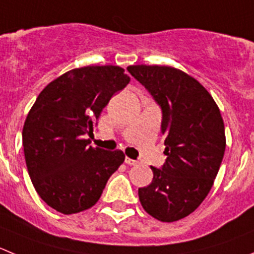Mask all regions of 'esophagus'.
Instances as JSON below:
<instances>
[{
    "instance_id": "1",
    "label": "esophagus",
    "mask_w": 254,
    "mask_h": 254,
    "mask_svg": "<svg viewBox=\"0 0 254 254\" xmlns=\"http://www.w3.org/2000/svg\"><path fill=\"white\" fill-rule=\"evenodd\" d=\"M125 162H126V163H127V165H128V166H136L137 163H138V162H137V161H134V159H132V158H128V157H126Z\"/></svg>"
}]
</instances>
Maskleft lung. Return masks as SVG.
Returning <instances> with one entry per match:
<instances>
[{
	"label": "left lung",
	"mask_w": 254,
	"mask_h": 254,
	"mask_svg": "<svg viewBox=\"0 0 254 254\" xmlns=\"http://www.w3.org/2000/svg\"><path fill=\"white\" fill-rule=\"evenodd\" d=\"M162 108L167 156L153 180L139 188L144 211L161 222L194 212L213 186L226 149L224 123L213 97L192 76L170 66L127 67Z\"/></svg>",
	"instance_id": "8db88e82"
}]
</instances>
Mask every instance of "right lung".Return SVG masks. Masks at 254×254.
<instances>
[{"mask_svg": "<svg viewBox=\"0 0 254 254\" xmlns=\"http://www.w3.org/2000/svg\"><path fill=\"white\" fill-rule=\"evenodd\" d=\"M129 77L118 66H87L57 77L38 95L22 131L26 166L36 192L64 214L97 203L125 161L120 149L88 146L103 108Z\"/></svg>", "mask_w": 254, "mask_h": 254, "instance_id": "1", "label": "right lung"}]
</instances>
